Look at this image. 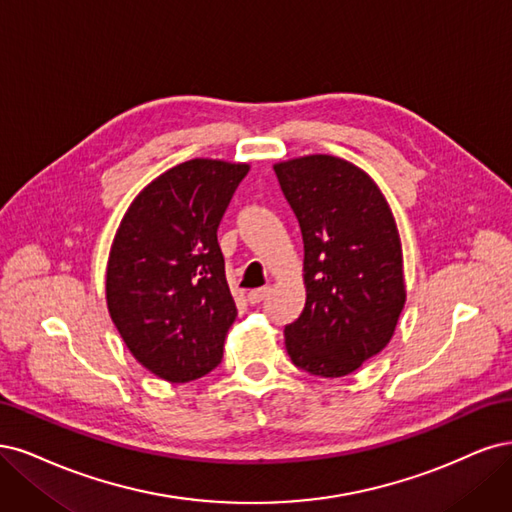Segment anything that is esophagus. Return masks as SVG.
Instances as JSON below:
<instances>
[{
    "label": "esophagus",
    "mask_w": 512,
    "mask_h": 512,
    "mask_svg": "<svg viewBox=\"0 0 512 512\" xmlns=\"http://www.w3.org/2000/svg\"><path fill=\"white\" fill-rule=\"evenodd\" d=\"M268 293H270V287L253 289V291H249V295H246V300H249V302L255 306V304H259V302L266 300V298H268Z\"/></svg>",
    "instance_id": "obj_1"
}]
</instances>
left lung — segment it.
<instances>
[{"instance_id": "8db88e82", "label": "left lung", "mask_w": 512, "mask_h": 512, "mask_svg": "<svg viewBox=\"0 0 512 512\" xmlns=\"http://www.w3.org/2000/svg\"><path fill=\"white\" fill-rule=\"evenodd\" d=\"M304 240L306 304L285 327L298 368L353 374L389 344L406 302L398 223L374 178L334 155L274 163Z\"/></svg>"}]
</instances>
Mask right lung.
<instances>
[{"mask_svg":"<svg viewBox=\"0 0 512 512\" xmlns=\"http://www.w3.org/2000/svg\"><path fill=\"white\" fill-rule=\"evenodd\" d=\"M249 163L189 159L129 204L106 266L112 323L140 364L189 383L221 364L238 310L217 229Z\"/></svg>","mask_w":512,"mask_h":512,"instance_id":"1","label":"right lung"}]
</instances>
